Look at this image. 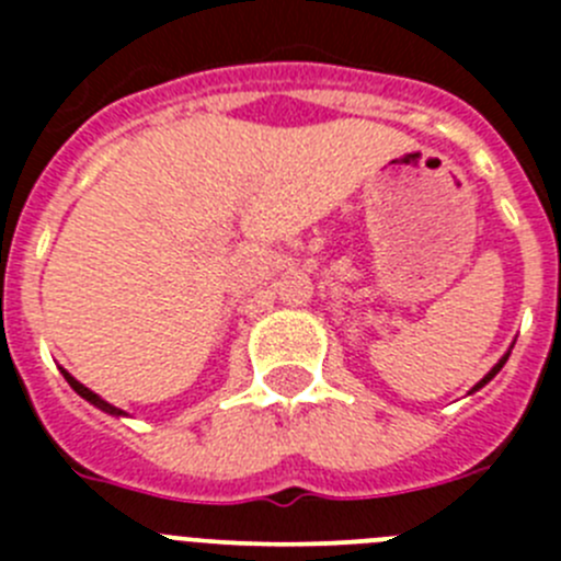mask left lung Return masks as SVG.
<instances>
[{
  "instance_id": "8db88e82",
  "label": "left lung",
  "mask_w": 561,
  "mask_h": 561,
  "mask_svg": "<svg viewBox=\"0 0 561 561\" xmlns=\"http://www.w3.org/2000/svg\"><path fill=\"white\" fill-rule=\"evenodd\" d=\"M508 354H512V351H508ZM508 354H505V356H503V359H500V362H497V365H494V368H492V370H489V374H485V376H483V379H480V381H478V385H474V388H472V390H480V388H483V385H485V381H492V379H494V376H497V374H500V368H503V365H505V359H508Z\"/></svg>"
}]
</instances>
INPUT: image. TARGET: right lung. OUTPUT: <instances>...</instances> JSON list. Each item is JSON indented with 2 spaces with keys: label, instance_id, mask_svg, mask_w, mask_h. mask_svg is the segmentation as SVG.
Masks as SVG:
<instances>
[{
  "label": "right lung",
  "instance_id": "add662e5",
  "mask_svg": "<svg viewBox=\"0 0 561 561\" xmlns=\"http://www.w3.org/2000/svg\"><path fill=\"white\" fill-rule=\"evenodd\" d=\"M61 374H64V379L69 381V388L76 390V393L81 396V399L92 401V404H95V408H101L103 413H108V415H126V413H123L121 408H114V404H108V401H103L101 396H98V393H92V390H89V388H83V385H81V381L76 379V376H69L67 370H61Z\"/></svg>",
  "mask_w": 561,
  "mask_h": 561
}]
</instances>
